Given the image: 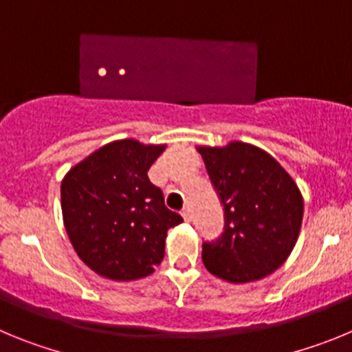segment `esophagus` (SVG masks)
I'll return each mask as SVG.
<instances>
[{"instance_id":"esophagus-1","label":"esophagus","mask_w":352,"mask_h":352,"mask_svg":"<svg viewBox=\"0 0 352 352\" xmlns=\"http://www.w3.org/2000/svg\"><path fill=\"white\" fill-rule=\"evenodd\" d=\"M180 214H182V217H184V221H186V223H189V221H191V210H189V208H184Z\"/></svg>"}]
</instances>
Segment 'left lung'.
<instances>
[{
	"label": "left lung",
	"mask_w": 352,
	"mask_h": 352,
	"mask_svg": "<svg viewBox=\"0 0 352 352\" xmlns=\"http://www.w3.org/2000/svg\"><path fill=\"white\" fill-rule=\"evenodd\" d=\"M224 205L226 230L204 243V265L231 284L274 274L294 249L303 219V196L293 177L267 151L230 142L196 147Z\"/></svg>",
	"instance_id": "left-lung-1"
}]
</instances>
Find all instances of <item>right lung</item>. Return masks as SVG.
Masks as SVG:
<instances>
[{"label": "right lung", "mask_w": 352, "mask_h": 352, "mask_svg": "<svg viewBox=\"0 0 352 352\" xmlns=\"http://www.w3.org/2000/svg\"><path fill=\"white\" fill-rule=\"evenodd\" d=\"M166 148L124 138L103 145L69 168L61 182V210L78 258L112 280H137L164 258L170 228L182 223L164 207L147 172Z\"/></svg>", "instance_id": "obj_1"}]
</instances>
